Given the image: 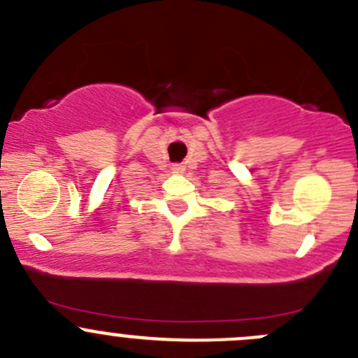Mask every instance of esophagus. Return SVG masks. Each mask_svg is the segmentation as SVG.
Wrapping results in <instances>:
<instances>
[{
    "label": "esophagus",
    "instance_id": "esophagus-1",
    "mask_svg": "<svg viewBox=\"0 0 358 358\" xmlns=\"http://www.w3.org/2000/svg\"><path fill=\"white\" fill-rule=\"evenodd\" d=\"M171 171L173 173H183V171H185V166L180 164V162H175V164L171 166Z\"/></svg>",
    "mask_w": 358,
    "mask_h": 358
}]
</instances>
